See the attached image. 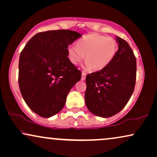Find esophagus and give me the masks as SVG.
I'll list each match as a JSON object with an SVG mask.
<instances>
[{
	"label": "esophagus",
	"instance_id": "34e87169",
	"mask_svg": "<svg viewBox=\"0 0 157 157\" xmlns=\"http://www.w3.org/2000/svg\"><path fill=\"white\" fill-rule=\"evenodd\" d=\"M85 78H86V74L84 72H82V77H81V80H85Z\"/></svg>",
	"mask_w": 157,
	"mask_h": 157
}]
</instances>
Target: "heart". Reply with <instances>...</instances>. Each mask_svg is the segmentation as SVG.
Instances as JSON below:
<instances>
[{
	"label": "heart",
	"instance_id": "obj_1",
	"mask_svg": "<svg viewBox=\"0 0 157 157\" xmlns=\"http://www.w3.org/2000/svg\"><path fill=\"white\" fill-rule=\"evenodd\" d=\"M118 44L111 37L97 33L86 35L77 42L68 47V57L70 62L78 64L85 59L86 54V70L100 71L105 69L116 55Z\"/></svg>",
	"mask_w": 157,
	"mask_h": 157
}]
</instances>
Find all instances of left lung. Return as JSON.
Returning a JSON list of instances; mask_svg holds the SVG:
<instances>
[{
    "mask_svg": "<svg viewBox=\"0 0 157 157\" xmlns=\"http://www.w3.org/2000/svg\"><path fill=\"white\" fill-rule=\"evenodd\" d=\"M118 49L103 70L86 76L85 104L92 113L108 118L124 108L133 93L136 79V59L130 46L116 36Z\"/></svg>",
    "mask_w": 157,
    "mask_h": 157,
    "instance_id": "obj_1",
    "label": "left lung"
}]
</instances>
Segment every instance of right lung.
Segmentation results:
<instances>
[{"instance_id":"1","label":"right lung","mask_w":157,"mask_h":157,"mask_svg":"<svg viewBox=\"0 0 157 157\" xmlns=\"http://www.w3.org/2000/svg\"><path fill=\"white\" fill-rule=\"evenodd\" d=\"M82 36L71 30L47 31L34 35L21 52L18 85L29 108L49 118L65 105L72 87L80 80V70L68 58V46Z\"/></svg>"}]
</instances>
